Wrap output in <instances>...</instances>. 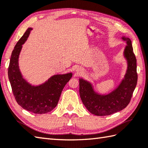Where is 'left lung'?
<instances>
[{"label": "left lung", "instance_id": "8db88e82", "mask_svg": "<svg viewBox=\"0 0 148 148\" xmlns=\"http://www.w3.org/2000/svg\"><path fill=\"white\" fill-rule=\"evenodd\" d=\"M126 45L123 55L127 62L126 74L120 83L108 94H101L94 90L92 84L79 78V95L83 105L91 114L105 116L121 111L128 106L137 83V60L133 51L132 41L123 36Z\"/></svg>", "mask_w": 148, "mask_h": 148}]
</instances>
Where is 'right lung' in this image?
<instances>
[{
	"mask_svg": "<svg viewBox=\"0 0 148 148\" xmlns=\"http://www.w3.org/2000/svg\"><path fill=\"white\" fill-rule=\"evenodd\" d=\"M33 28H28L14 46L8 67V77L17 103L26 110L37 114H46L57 106L72 72L55 74L38 85H32L24 79L18 65L19 55L22 45L26 42Z\"/></svg>",
	"mask_w": 148,
	"mask_h": 148,
	"instance_id": "1",
	"label": "right lung"
}]
</instances>
